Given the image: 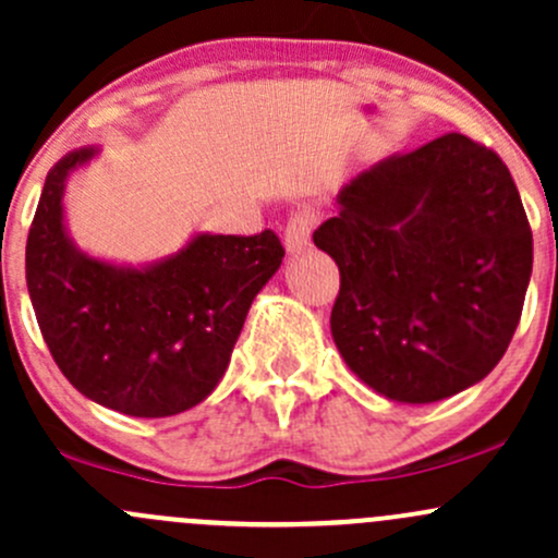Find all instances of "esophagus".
<instances>
[{"instance_id": "34e87169", "label": "esophagus", "mask_w": 558, "mask_h": 558, "mask_svg": "<svg viewBox=\"0 0 558 558\" xmlns=\"http://www.w3.org/2000/svg\"><path fill=\"white\" fill-rule=\"evenodd\" d=\"M311 229H314V218L308 213H298L287 220L284 229V250L287 255H301L311 242Z\"/></svg>"}]
</instances>
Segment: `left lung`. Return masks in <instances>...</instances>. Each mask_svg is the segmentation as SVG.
<instances>
[{"mask_svg":"<svg viewBox=\"0 0 558 558\" xmlns=\"http://www.w3.org/2000/svg\"><path fill=\"white\" fill-rule=\"evenodd\" d=\"M314 244L340 268L335 345L380 397H454L517 332L532 231L508 167L471 137L377 161L338 191Z\"/></svg>","mask_w":558,"mask_h":558,"instance_id":"obj_1","label":"left lung"}]
</instances>
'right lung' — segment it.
Masks as SVG:
<instances>
[{
	"instance_id": "right-lung-1",
	"label": "right lung",
	"mask_w": 558,
	"mask_h": 558,
	"mask_svg": "<svg viewBox=\"0 0 558 558\" xmlns=\"http://www.w3.org/2000/svg\"><path fill=\"white\" fill-rule=\"evenodd\" d=\"M100 146L69 151L47 172L26 242V284L52 359L89 401L133 417H170L205 401L255 295L284 247L257 236L191 233L175 253L117 263L85 253L65 223V183Z\"/></svg>"
}]
</instances>
